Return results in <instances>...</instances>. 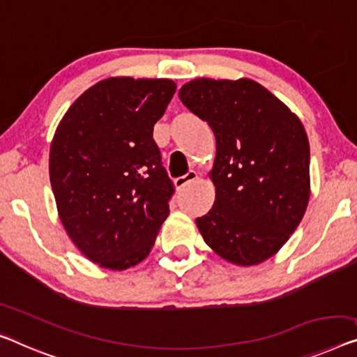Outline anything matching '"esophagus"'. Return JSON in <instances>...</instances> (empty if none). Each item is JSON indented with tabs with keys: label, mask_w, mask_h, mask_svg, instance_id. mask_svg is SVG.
Returning a JSON list of instances; mask_svg holds the SVG:
<instances>
[{
	"label": "esophagus",
	"mask_w": 357,
	"mask_h": 357,
	"mask_svg": "<svg viewBox=\"0 0 357 357\" xmlns=\"http://www.w3.org/2000/svg\"><path fill=\"white\" fill-rule=\"evenodd\" d=\"M197 178H199V174H197L195 172H189V173H185L184 176H179L174 179V185H176V189H183L184 185L192 183V181H195Z\"/></svg>",
	"instance_id": "esophagus-1"
}]
</instances>
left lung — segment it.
Returning <instances> with one entry per match:
<instances>
[{
	"mask_svg": "<svg viewBox=\"0 0 357 357\" xmlns=\"http://www.w3.org/2000/svg\"><path fill=\"white\" fill-rule=\"evenodd\" d=\"M179 99L216 137V199L197 218L204 241L234 264L252 266L289 241L310 200V142L300 119L253 79L199 78Z\"/></svg>",
	"mask_w": 357,
	"mask_h": 357,
	"instance_id": "8db88e82",
	"label": "left lung"
}]
</instances>
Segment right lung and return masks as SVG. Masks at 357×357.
Wrapping results in <instances>:
<instances>
[{"label":"right lung","instance_id":"1","mask_svg":"<svg viewBox=\"0 0 357 357\" xmlns=\"http://www.w3.org/2000/svg\"><path fill=\"white\" fill-rule=\"evenodd\" d=\"M176 84L107 78L70 105L50 152L57 211L93 263L126 269L144 259L169 213L173 181L153 141Z\"/></svg>","mask_w":357,"mask_h":357}]
</instances>
